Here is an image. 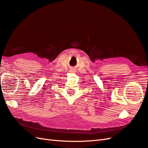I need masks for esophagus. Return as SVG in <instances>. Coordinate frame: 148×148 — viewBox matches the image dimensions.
<instances>
[{
	"mask_svg": "<svg viewBox=\"0 0 148 148\" xmlns=\"http://www.w3.org/2000/svg\"><path fill=\"white\" fill-rule=\"evenodd\" d=\"M71 72H74V70H71Z\"/></svg>",
	"mask_w": 148,
	"mask_h": 148,
	"instance_id": "esophagus-1",
	"label": "esophagus"
}]
</instances>
